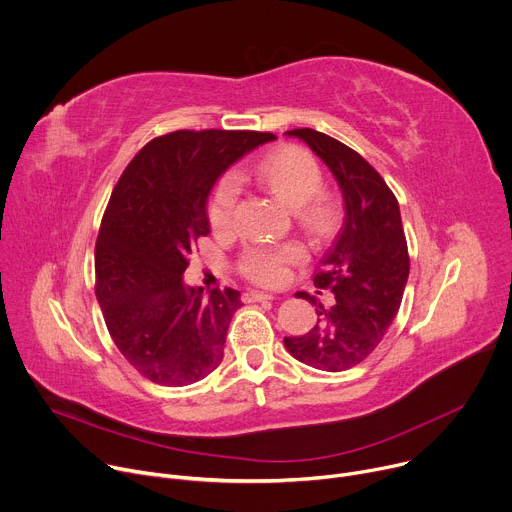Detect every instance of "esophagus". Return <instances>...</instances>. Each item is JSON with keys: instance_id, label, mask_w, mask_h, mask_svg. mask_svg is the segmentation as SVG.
Wrapping results in <instances>:
<instances>
[{"instance_id": "esophagus-1", "label": "esophagus", "mask_w": 512, "mask_h": 512, "mask_svg": "<svg viewBox=\"0 0 512 512\" xmlns=\"http://www.w3.org/2000/svg\"><path fill=\"white\" fill-rule=\"evenodd\" d=\"M245 302H265V300H273L271 294H265V291H247V294L243 296Z\"/></svg>"}]
</instances>
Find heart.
I'll use <instances>...</instances> for the list:
<instances>
[{
  "label": "heart",
  "instance_id": "b5f03b06",
  "mask_svg": "<svg viewBox=\"0 0 512 512\" xmlns=\"http://www.w3.org/2000/svg\"><path fill=\"white\" fill-rule=\"evenodd\" d=\"M255 174L259 182L281 202L294 208L298 221L318 239L330 237L340 223V206L336 198L322 188L324 174L318 160L300 145H281L265 154ZM239 202V184L233 176H223L212 188L208 200V223L212 231L227 233L235 227ZM304 259L300 243L285 245H251L239 261V269L251 281L275 285L285 277L291 263Z\"/></svg>",
  "mask_w": 512,
  "mask_h": 512
}]
</instances>
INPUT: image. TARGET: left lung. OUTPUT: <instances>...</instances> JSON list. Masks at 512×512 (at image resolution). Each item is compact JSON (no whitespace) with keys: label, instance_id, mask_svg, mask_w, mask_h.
I'll use <instances>...</instances> for the list:
<instances>
[{"label":"left lung","instance_id":"left-lung-1","mask_svg":"<svg viewBox=\"0 0 512 512\" xmlns=\"http://www.w3.org/2000/svg\"><path fill=\"white\" fill-rule=\"evenodd\" d=\"M326 162L340 184L346 218L314 275L316 287L334 294L332 308L314 296L318 320L283 344L296 360L338 373L356 367L383 340L399 312L409 277V251L399 202L383 176L342 141L310 129H291Z\"/></svg>","mask_w":512,"mask_h":512}]
</instances>
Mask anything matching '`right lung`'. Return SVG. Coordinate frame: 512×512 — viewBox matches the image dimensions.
<instances>
[{
	"mask_svg": "<svg viewBox=\"0 0 512 512\" xmlns=\"http://www.w3.org/2000/svg\"><path fill=\"white\" fill-rule=\"evenodd\" d=\"M271 139L269 131L178 129L145 143L111 192L95 245V294L119 352L156 385L196 383L223 360L241 294L216 287L202 296L182 275L210 233L206 200L216 178Z\"/></svg>",
	"mask_w": 512,
	"mask_h": 512,
	"instance_id": "right-lung-1",
	"label": "right lung"
}]
</instances>
